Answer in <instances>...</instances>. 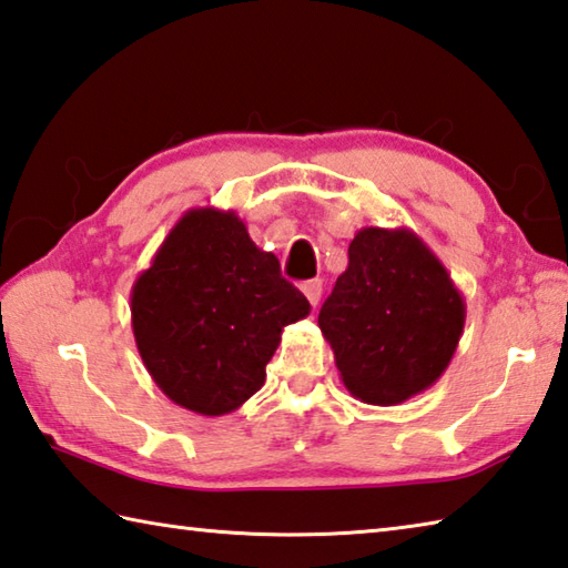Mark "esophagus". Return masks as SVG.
Segmentation results:
<instances>
[{
  "instance_id": "1",
  "label": "esophagus",
  "mask_w": 568,
  "mask_h": 568,
  "mask_svg": "<svg viewBox=\"0 0 568 568\" xmlns=\"http://www.w3.org/2000/svg\"><path fill=\"white\" fill-rule=\"evenodd\" d=\"M300 287H303V293H305V297L310 300V305H317V303H320L322 281H307V283H303Z\"/></svg>"
}]
</instances>
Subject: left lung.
<instances>
[{"label": "left lung", "mask_w": 568, "mask_h": 568, "mask_svg": "<svg viewBox=\"0 0 568 568\" xmlns=\"http://www.w3.org/2000/svg\"><path fill=\"white\" fill-rule=\"evenodd\" d=\"M347 392L396 406L448 369L465 325V300L446 265L410 229L366 226L320 310Z\"/></svg>", "instance_id": "1"}]
</instances>
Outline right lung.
Wrapping results in <instances>:
<instances>
[{
  "mask_svg": "<svg viewBox=\"0 0 568 568\" xmlns=\"http://www.w3.org/2000/svg\"><path fill=\"white\" fill-rule=\"evenodd\" d=\"M135 344L176 406L224 416L265 382L283 327L310 315L307 297L251 241L236 211L189 209L130 293Z\"/></svg>",
  "mask_w": 568,
  "mask_h": 568,
  "instance_id": "obj_1",
  "label": "right lung"
}]
</instances>
